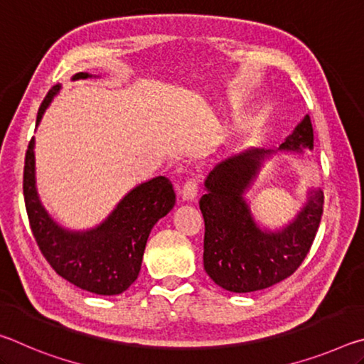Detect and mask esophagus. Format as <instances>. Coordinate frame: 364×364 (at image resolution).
<instances>
[{"label": "esophagus", "instance_id": "esophagus-1", "mask_svg": "<svg viewBox=\"0 0 364 364\" xmlns=\"http://www.w3.org/2000/svg\"><path fill=\"white\" fill-rule=\"evenodd\" d=\"M180 194L183 196L184 200H193L197 196V181L194 178H189L186 183L183 184V188L180 189Z\"/></svg>", "mask_w": 364, "mask_h": 364}]
</instances>
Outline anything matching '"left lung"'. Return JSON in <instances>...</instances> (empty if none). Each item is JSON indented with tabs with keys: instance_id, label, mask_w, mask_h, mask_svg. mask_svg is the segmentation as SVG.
<instances>
[{
	"instance_id": "1",
	"label": "left lung",
	"mask_w": 364,
	"mask_h": 364,
	"mask_svg": "<svg viewBox=\"0 0 364 364\" xmlns=\"http://www.w3.org/2000/svg\"><path fill=\"white\" fill-rule=\"evenodd\" d=\"M301 147H313L308 115L281 144L286 151ZM267 154L250 149L221 162L208 173L207 194L199 202L205 223L204 268L215 284L230 292L262 291L294 274L310 252L321 221L324 196L311 191L304 210L284 230H258L242 194Z\"/></svg>"
}]
</instances>
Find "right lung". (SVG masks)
Returning <instances> with one entry per match:
<instances>
[{"label": "right lung", "mask_w": 364, "mask_h": 364, "mask_svg": "<svg viewBox=\"0 0 364 364\" xmlns=\"http://www.w3.org/2000/svg\"><path fill=\"white\" fill-rule=\"evenodd\" d=\"M77 73L73 80L88 78ZM60 86L49 90L36 123ZM35 141L30 139L23 165V199L30 230L43 257L64 279L97 295H117L136 281L152 226L175 205L168 178L157 176L123 197L109 218L95 230L70 232L60 228L41 207L35 188Z\"/></svg>", "instance_id": "obj_1"}]
</instances>
